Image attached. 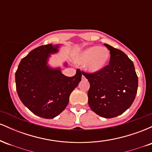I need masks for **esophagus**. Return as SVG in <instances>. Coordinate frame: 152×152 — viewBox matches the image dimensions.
<instances>
[{
	"label": "esophagus",
	"instance_id": "1",
	"mask_svg": "<svg viewBox=\"0 0 152 152\" xmlns=\"http://www.w3.org/2000/svg\"><path fill=\"white\" fill-rule=\"evenodd\" d=\"M81 79H82V80H85V79H86V78H85V76H83V75H82V76H81Z\"/></svg>",
	"mask_w": 152,
	"mask_h": 152
}]
</instances>
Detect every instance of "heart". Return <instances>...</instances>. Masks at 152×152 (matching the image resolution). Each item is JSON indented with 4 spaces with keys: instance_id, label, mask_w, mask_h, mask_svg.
I'll return each mask as SVG.
<instances>
[{
    "instance_id": "heart-1",
    "label": "heart",
    "mask_w": 152,
    "mask_h": 152,
    "mask_svg": "<svg viewBox=\"0 0 152 152\" xmlns=\"http://www.w3.org/2000/svg\"><path fill=\"white\" fill-rule=\"evenodd\" d=\"M111 54L107 48L99 46L88 47L75 57V61L80 65H85V69L90 74L102 71L109 64Z\"/></svg>"
}]
</instances>
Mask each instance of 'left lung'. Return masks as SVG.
Returning <instances> with one entry per match:
<instances>
[{
    "mask_svg": "<svg viewBox=\"0 0 152 152\" xmlns=\"http://www.w3.org/2000/svg\"><path fill=\"white\" fill-rule=\"evenodd\" d=\"M104 46L110 50L109 65L96 74H82L90 83L88 103L91 109L102 117L110 118L123 114L134 102L138 77L133 62L126 54L110 45Z\"/></svg>",
    "mask_w": 152,
    "mask_h": 152,
    "instance_id": "8db88e82",
    "label": "left lung"
}]
</instances>
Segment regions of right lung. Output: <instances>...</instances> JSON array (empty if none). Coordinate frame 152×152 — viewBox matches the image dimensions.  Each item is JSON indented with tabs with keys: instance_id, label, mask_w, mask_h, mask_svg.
I'll use <instances>...</instances> for the list:
<instances>
[{
	"instance_id": "1",
	"label": "right lung",
	"mask_w": 152,
	"mask_h": 152,
	"mask_svg": "<svg viewBox=\"0 0 152 152\" xmlns=\"http://www.w3.org/2000/svg\"><path fill=\"white\" fill-rule=\"evenodd\" d=\"M59 48L60 45L48 44L32 50L20 61L15 72L20 101L31 112L43 118H53L66 109L70 94L81 80L79 69L75 76L68 77L60 67L48 65L50 54L58 52Z\"/></svg>"
}]
</instances>
